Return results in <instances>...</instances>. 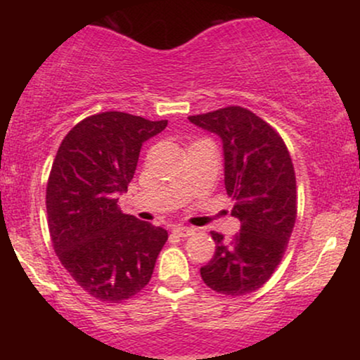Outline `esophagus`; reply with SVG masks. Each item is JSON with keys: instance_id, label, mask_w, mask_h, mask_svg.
Masks as SVG:
<instances>
[{"instance_id": "1", "label": "esophagus", "mask_w": 360, "mask_h": 360, "mask_svg": "<svg viewBox=\"0 0 360 360\" xmlns=\"http://www.w3.org/2000/svg\"><path fill=\"white\" fill-rule=\"evenodd\" d=\"M172 232H174L176 235H179V237H191V235H194V229H191V226H183V225H177L172 229Z\"/></svg>"}]
</instances>
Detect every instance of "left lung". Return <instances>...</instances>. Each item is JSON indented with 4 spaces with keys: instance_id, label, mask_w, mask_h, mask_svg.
Masks as SVG:
<instances>
[{
    "instance_id": "8db88e82",
    "label": "left lung",
    "mask_w": 360,
    "mask_h": 360,
    "mask_svg": "<svg viewBox=\"0 0 360 360\" xmlns=\"http://www.w3.org/2000/svg\"><path fill=\"white\" fill-rule=\"evenodd\" d=\"M218 135L225 159V189L240 220L230 242L212 232L217 249L200 269L205 284L229 296L254 292L271 278L296 221V177L283 139L269 123L242 106L188 118Z\"/></svg>"
}]
</instances>
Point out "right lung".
<instances>
[{
  "label": "right lung",
  "mask_w": 360,
  "mask_h": 360,
  "mask_svg": "<svg viewBox=\"0 0 360 360\" xmlns=\"http://www.w3.org/2000/svg\"><path fill=\"white\" fill-rule=\"evenodd\" d=\"M167 120L105 111L62 140L47 183L49 232L57 257L93 298L120 303L147 286L167 240L162 226L122 213L140 148Z\"/></svg>",
  "instance_id": "add662e5"
}]
</instances>
